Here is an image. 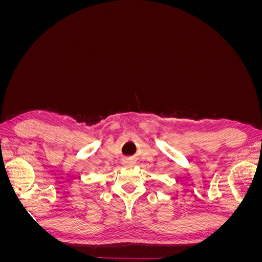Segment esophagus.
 I'll use <instances>...</instances> for the list:
<instances>
[{
    "label": "esophagus",
    "mask_w": 262,
    "mask_h": 262,
    "mask_svg": "<svg viewBox=\"0 0 262 262\" xmlns=\"http://www.w3.org/2000/svg\"><path fill=\"white\" fill-rule=\"evenodd\" d=\"M122 164H123L124 167L131 168V167H133L134 165H136V162H134L133 160H131V158H125V160H123Z\"/></svg>",
    "instance_id": "34e87169"
}]
</instances>
